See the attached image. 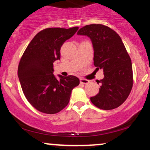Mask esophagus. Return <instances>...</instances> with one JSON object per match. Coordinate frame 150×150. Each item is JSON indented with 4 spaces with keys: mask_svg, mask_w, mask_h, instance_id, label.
I'll use <instances>...</instances> for the list:
<instances>
[{
    "mask_svg": "<svg viewBox=\"0 0 150 150\" xmlns=\"http://www.w3.org/2000/svg\"><path fill=\"white\" fill-rule=\"evenodd\" d=\"M80 83L82 84H88L89 82V81L88 80H85V79H83V78H80Z\"/></svg>",
    "mask_w": 150,
    "mask_h": 150,
    "instance_id": "1",
    "label": "esophagus"
}]
</instances>
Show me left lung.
Returning <instances> with one entry per match:
<instances>
[{"mask_svg": "<svg viewBox=\"0 0 150 150\" xmlns=\"http://www.w3.org/2000/svg\"><path fill=\"white\" fill-rule=\"evenodd\" d=\"M77 34L91 39L94 66L104 71V77L97 81L99 92L91 101L103 110L118 107L128 98L133 83L131 59L121 38L107 26L97 24L85 26Z\"/></svg>", "mask_w": 150, "mask_h": 150, "instance_id": "1", "label": "left lung"}]
</instances>
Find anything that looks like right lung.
Instances as JSON below:
<instances>
[{"instance_id": "right-lung-1", "label": "right lung", "mask_w": 150, "mask_h": 150, "mask_svg": "<svg viewBox=\"0 0 150 150\" xmlns=\"http://www.w3.org/2000/svg\"><path fill=\"white\" fill-rule=\"evenodd\" d=\"M78 27L47 28L36 34L22 55L18 75L26 99L41 112L53 114L63 109L72 90L80 84L73 75H53V62L61 58V46Z\"/></svg>"}]
</instances>
